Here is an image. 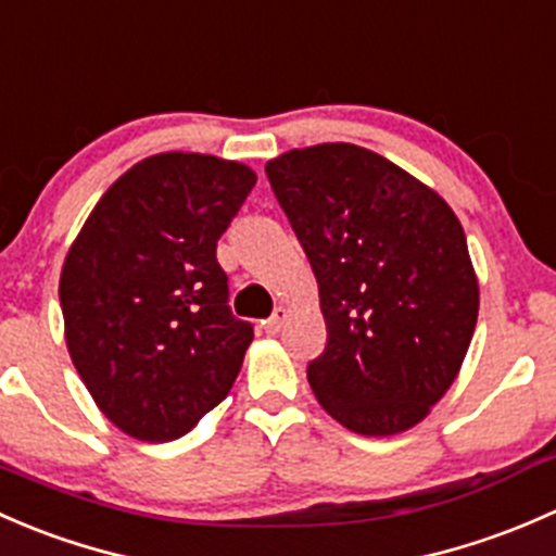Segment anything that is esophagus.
Here are the masks:
<instances>
[{"instance_id":"1","label":"esophagus","mask_w":556,"mask_h":556,"mask_svg":"<svg viewBox=\"0 0 556 556\" xmlns=\"http://www.w3.org/2000/svg\"><path fill=\"white\" fill-rule=\"evenodd\" d=\"M288 317H290V309H285V306H277L271 317L263 323V330H266V333H271V336H277L279 330H282V325L288 323Z\"/></svg>"}]
</instances>
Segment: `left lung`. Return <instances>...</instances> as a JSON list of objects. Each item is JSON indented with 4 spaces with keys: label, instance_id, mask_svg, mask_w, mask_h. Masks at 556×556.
I'll return each instance as SVG.
<instances>
[{
    "label": "left lung",
    "instance_id": "8db88e82",
    "mask_svg": "<svg viewBox=\"0 0 556 556\" xmlns=\"http://www.w3.org/2000/svg\"><path fill=\"white\" fill-rule=\"evenodd\" d=\"M317 277L328 344L306 377L361 435H397L446 395L476 330L479 279L452 206L374 150L323 142L266 164Z\"/></svg>",
    "mask_w": 556,
    "mask_h": 556
}]
</instances>
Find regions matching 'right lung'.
Instances as JSON below:
<instances>
[{
	"label": "right lung",
	"instance_id": "1",
	"mask_svg": "<svg viewBox=\"0 0 556 556\" xmlns=\"http://www.w3.org/2000/svg\"><path fill=\"white\" fill-rule=\"evenodd\" d=\"M255 179L217 155H150L106 188L66 252V350L131 439H179L237 382L252 328L228 309L215 250Z\"/></svg>",
	"mask_w": 556,
	"mask_h": 556
}]
</instances>
